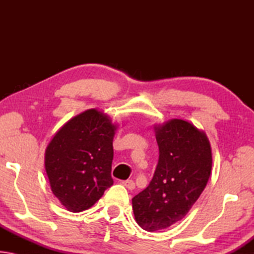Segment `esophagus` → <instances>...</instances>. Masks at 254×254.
<instances>
[{
    "mask_svg": "<svg viewBox=\"0 0 254 254\" xmlns=\"http://www.w3.org/2000/svg\"><path fill=\"white\" fill-rule=\"evenodd\" d=\"M124 187H127V189H130V190H133V189L135 188V184L133 180H126V182H122L121 183Z\"/></svg>",
    "mask_w": 254,
    "mask_h": 254,
    "instance_id": "esophagus-1",
    "label": "esophagus"
}]
</instances>
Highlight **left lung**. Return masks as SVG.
Returning a JSON list of instances; mask_svg holds the SVG:
<instances>
[{
    "instance_id": "8db88e82",
    "label": "left lung",
    "mask_w": 254,
    "mask_h": 254,
    "mask_svg": "<svg viewBox=\"0 0 254 254\" xmlns=\"http://www.w3.org/2000/svg\"><path fill=\"white\" fill-rule=\"evenodd\" d=\"M159 160L149 186L132 198L137 224L165 230L182 221L199 198L212 171L207 135L194 124L173 119L154 126Z\"/></svg>"
}]
</instances>
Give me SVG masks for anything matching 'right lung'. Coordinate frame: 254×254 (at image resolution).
I'll list each match as a JSON object with an SVG mask.
<instances>
[{
  "mask_svg": "<svg viewBox=\"0 0 254 254\" xmlns=\"http://www.w3.org/2000/svg\"><path fill=\"white\" fill-rule=\"evenodd\" d=\"M118 126L91 109L56 132L46 148L45 168L51 191L72 213L88 209L113 185V139Z\"/></svg>",
  "mask_w": 254,
  "mask_h": 254,
  "instance_id": "1",
  "label": "right lung"
}]
</instances>
